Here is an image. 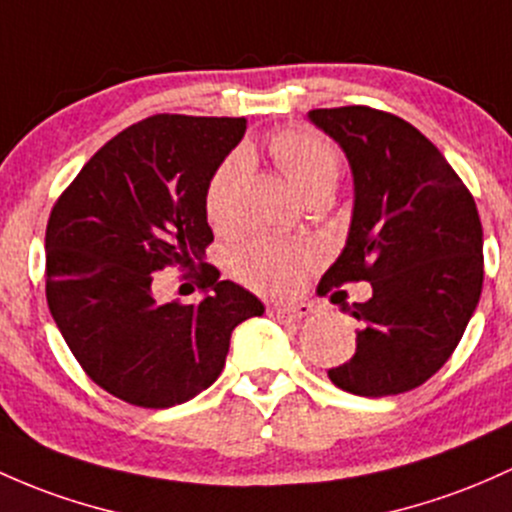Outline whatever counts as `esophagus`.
Listing matches in <instances>:
<instances>
[{"instance_id": "1", "label": "esophagus", "mask_w": 512, "mask_h": 512, "mask_svg": "<svg viewBox=\"0 0 512 512\" xmlns=\"http://www.w3.org/2000/svg\"><path fill=\"white\" fill-rule=\"evenodd\" d=\"M269 316L282 320V323H296V320L306 318L311 313V306L308 303H289V306H269Z\"/></svg>"}]
</instances>
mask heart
Instances as JSON below:
<instances>
[{"label": "heart", "mask_w": 512, "mask_h": 512, "mask_svg": "<svg viewBox=\"0 0 512 512\" xmlns=\"http://www.w3.org/2000/svg\"><path fill=\"white\" fill-rule=\"evenodd\" d=\"M267 153L303 201L313 196H330L340 179V153L328 138L303 128H286L267 143ZM247 155L235 150L218 165L206 187V216L216 228L233 221L235 199L247 172ZM318 255L306 243L286 240H255L233 255V274L260 294H289L306 272L316 267Z\"/></svg>", "instance_id": "1"}]
</instances>
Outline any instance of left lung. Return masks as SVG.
Returning a JSON list of instances; mask_svg holds the SVG:
<instances>
[{
  "label": "left lung",
  "instance_id": "1",
  "mask_svg": "<svg viewBox=\"0 0 512 512\" xmlns=\"http://www.w3.org/2000/svg\"><path fill=\"white\" fill-rule=\"evenodd\" d=\"M355 177V209L342 255L318 289L369 282L352 303L357 350L328 369L355 396L418 389L452 357L484 286V230L445 155L418 128L372 106L313 109Z\"/></svg>",
  "mask_w": 512,
  "mask_h": 512
}]
</instances>
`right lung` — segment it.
<instances>
[{"mask_svg":"<svg viewBox=\"0 0 512 512\" xmlns=\"http://www.w3.org/2000/svg\"><path fill=\"white\" fill-rule=\"evenodd\" d=\"M245 119L155 114L92 155L46 228V299L84 374L140 408H170L223 372L235 325L257 296L206 265L209 179L245 136ZM179 266L207 291L160 304L154 274Z\"/></svg>","mask_w":512,"mask_h":512,"instance_id":"1","label":"right lung"}]
</instances>
